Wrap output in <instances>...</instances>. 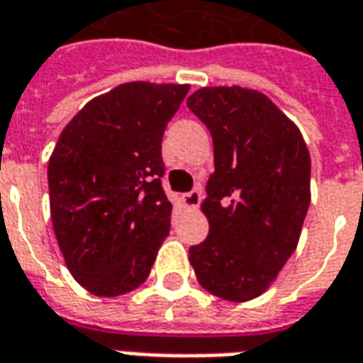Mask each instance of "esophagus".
<instances>
[{
	"label": "esophagus",
	"instance_id": "1",
	"mask_svg": "<svg viewBox=\"0 0 363 363\" xmlns=\"http://www.w3.org/2000/svg\"><path fill=\"white\" fill-rule=\"evenodd\" d=\"M181 200L186 208H196V206L202 202V192L198 189L190 190V192H184V194H182Z\"/></svg>",
	"mask_w": 363,
	"mask_h": 363
}]
</instances>
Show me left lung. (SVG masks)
<instances>
[{
    "label": "left lung",
    "instance_id": "8db88e82",
    "mask_svg": "<svg viewBox=\"0 0 363 363\" xmlns=\"http://www.w3.org/2000/svg\"><path fill=\"white\" fill-rule=\"evenodd\" d=\"M186 104L212 134L216 165L202 204L210 233L190 247V264L210 294L249 301L296 251L311 200L309 151L259 91L204 87Z\"/></svg>",
    "mask_w": 363,
    "mask_h": 363
}]
</instances>
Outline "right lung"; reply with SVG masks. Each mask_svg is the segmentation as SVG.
I'll return each mask as SVG.
<instances>
[{
    "label": "right lung",
    "mask_w": 363,
    "mask_h": 363,
    "mask_svg": "<svg viewBox=\"0 0 363 363\" xmlns=\"http://www.w3.org/2000/svg\"><path fill=\"white\" fill-rule=\"evenodd\" d=\"M189 89L124 83L60 134L48 163L52 223L69 272L93 296L143 284L171 231L161 142Z\"/></svg>",
    "instance_id": "obj_1"
}]
</instances>
